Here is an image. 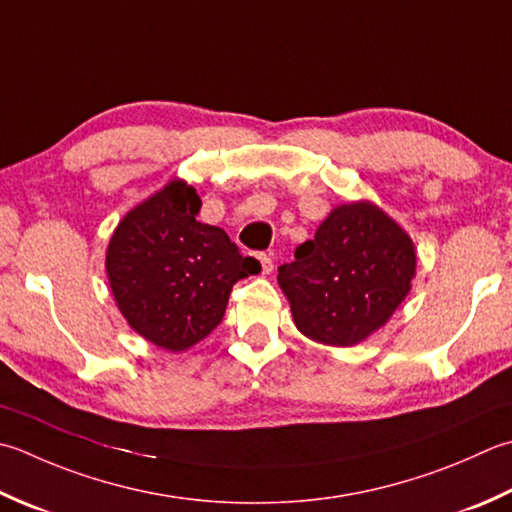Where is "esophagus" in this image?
<instances>
[{
	"label": "esophagus",
	"mask_w": 512,
	"mask_h": 512,
	"mask_svg": "<svg viewBox=\"0 0 512 512\" xmlns=\"http://www.w3.org/2000/svg\"><path fill=\"white\" fill-rule=\"evenodd\" d=\"M255 257L259 259V264H262V273L264 275L273 273V257H270L268 253H255Z\"/></svg>",
	"instance_id": "esophagus-1"
}]
</instances>
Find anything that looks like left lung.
Returning <instances> with one entry per match:
<instances>
[{
    "label": "left lung",
    "mask_w": 512,
    "mask_h": 512,
    "mask_svg": "<svg viewBox=\"0 0 512 512\" xmlns=\"http://www.w3.org/2000/svg\"><path fill=\"white\" fill-rule=\"evenodd\" d=\"M415 246L368 202L337 206L315 239L279 266L297 328L315 342L353 346L388 322L415 277Z\"/></svg>",
    "instance_id": "left-lung-1"
}]
</instances>
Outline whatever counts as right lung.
<instances>
[{
    "mask_svg": "<svg viewBox=\"0 0 512 512\" xmlns=\"http://www.w3.org/2000/svg\"><path fill=\"white\" fill-rule=\"evenodd\" d=\"M199 208L193 186L170 182L119 222L106 253L126 322L173 353L213 333L230 290L255 270L222 228L197 222Z\"/></svg>",
    "mask_w": 512,
    "mask_h": 512,
    "instance_id": "right-lung-1",
    "label": "right lung"
}]
</instances>
